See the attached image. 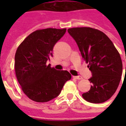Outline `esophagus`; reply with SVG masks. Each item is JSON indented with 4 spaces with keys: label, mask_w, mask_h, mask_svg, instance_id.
I'll return each instance as SVG.
<instances>
[{
    "label": "esophagus",
    "mask_w": 126,
    "mask_h": 126,
    "mask_svg": "<svg viewBox=\"0 0 126 126\" xmlns=\"http://www.w3.org/2000/svg\"><path fill=\"white\" fill-rule=\"evenodd\" d=\"M73 78L75 79H77V80H82V77H80V76H77V77H75V76H73Z\"/></svg>",
    "instance_id": "1"
}]
</instances>
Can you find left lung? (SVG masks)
I'll list each match as a JSON object with an SVG mask.
<instances>
[{
	"instance_id": "1",
	"label": "left lung",
	"mask_w": 126,
	"mask_h": 126,
	"mask_svg": "<svg viewBox=\"0 0 126 126\" xmlns=\"http://www.w3.org/2000/svg\"><path fill=\"white\" fill-rule=\"evenodd\" d=\"M68 32L77 42L82 57L92 72V86L82 97L87 101L101 103L113 95L122 75V62L118 51L104 32L90 27H76Z\"/></svg>"
}]
</instances>
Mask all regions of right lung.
<instances>
[{
  "label": "right lung",
  "instance_id": "1",
  "mask_svg": "<svg viewBox=\"0 0 126 126\" xmlns=\"http://www.w3.org/2000/svg\"><path fill=\"white\" fill-rule=\"evenodd\" d=\"M66 29L48 28L30 34L19 46L15 55V71L24 94L32 101L47 102L57 97L65 83L71 80L67 71H57L46 65L53 56L55 44Z\"/></svg>",
  "mask_w": 126,
  "mask_h": 126
}]
</instances>
